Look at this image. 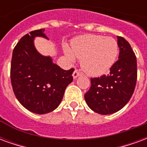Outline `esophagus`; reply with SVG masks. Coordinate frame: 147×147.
I'll list each match as a JSON object with an SVG mask.
<instances>
[{
  "instance_id": "34e87169",
  "label": "esophagus",
  "mask_w": 147,
  "mask_h": 147,
  "mask_svg": "<svg viewBox=\"0 0 147 147\" xmlns=\"http://www.w3.org/2000/svg\"><path fill=\"white\" fill-rule=\"evenodd\" d=\"M80 75H81V72H80V71L78 70V69H76V70L74 71L73 74H72V76H73L74 79H76L77 77L80 76Z\"/></svg>"
}]
</instances>
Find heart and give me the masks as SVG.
<instances>
[{"instance_id":"heart-1","label":"heart","mask_w":147,"mask_h":147,"mask_svg":"<svg viewBox=\"0 0 147 147\" xmlns=\"http://www.w3.org/2000/svg\"><path fill=\"white\" fill-rule=\"evenodd\" d=\"M64 53L71 61L76 57L81 59V65L86 73L99 76L106 73L115 63L118 45L113 38L86 34L73 40L71 48H64Z\"/></svg>"}]
</instances>
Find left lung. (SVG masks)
<instances>
[{"instance_id": "obj_1", "label": "left lung", "mask_w": 147, "mask_h": 147, "mask_svg": "<svg viewBox=\"0 0 147 147\" xmlns=\"http://www.w3.org/2000/svg\"><path fill=\"white\" fill-rule=\"evenodd\" d=\"M119 59L108 76L90 79V87L85 94L86 104L95 113L107 115L123 108L131 98L137 80V61L128 42L117 36Z\"/></svg>"}]
</instances>
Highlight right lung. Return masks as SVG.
<instances>
[{
  "label": "right lung",
  "instance_id": "obj_1",
  "mask_svg": "<svg viewBox=\"0 0 147 147\" xmlns=\"http://www.w3.org/2000/svg\"><path fill=\"white\" fill-rule=\"evenodd\" d=\"M45 29L33 30L22 37L12 53L11 82L15 95L32 113H50L60 105L64 90L72 80L74 68L64 70L42 56L34 45L37 36L47 38Z\"/></svg>",
  "mask_w": 147,
  "mask_h": 147
}]
</instances>
